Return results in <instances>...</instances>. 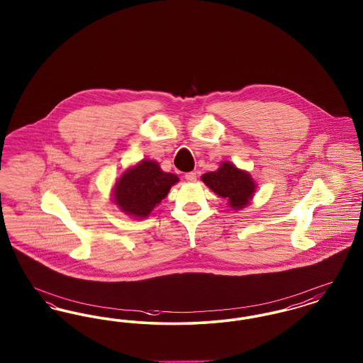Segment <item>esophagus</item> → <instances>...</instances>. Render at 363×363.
Listing matches in <instances>:
<instances>
[{
  "label": "esophagus",
  "instance_id": "esophagus-1",
  "mask_svg": "<svg viewBox=\"0 0 363 363\" xmlns=\"http://www.w3.org/2000/svg\"><path fill=\"white\" fill-rule=\"evenodd\" d=\"M185 179L188 181V182H194L196 179H197V174L193 173V172H190V173L185 174Z\"/></svg>",
  "mask_w": 363,
  "mask_h": 363
}]
</instances>
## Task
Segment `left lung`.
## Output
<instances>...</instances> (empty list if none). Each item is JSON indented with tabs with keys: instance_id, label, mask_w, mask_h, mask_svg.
<instances>
[{
	"instance_id": "left-lung-1",
	"label": "left lung",
	"mask_w": 363,
	"mask_h": 363,
	"mask_svg": "<svg viewBox=\"0 0 363 363\" xmlns=\"http://www.w3.org/2000/svg\"><path fill=\"white\" fill-rule=\"evenodd\" d=\"M201 179L218 196L227 199L230 207L235 209L245 207L256 189L250 175L228 162H225L216 172L204 174Z\"/></svg>"
}]
</instances>
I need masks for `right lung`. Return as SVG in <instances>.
I'll return each instance as SVG.
<instances>
[{"instance_id":"obj_1","label":"right lung","mask_w":363,"mask_h":363,"mask_svg":"<svg viewBox=\"0 0 363 363\" xmlns=\"http://www.w3.org/2000/svg\"><path fill=\"white\" fill-rule=\"evenodd\" d=\"M178 177L164 173L152 160H143L125 172L116 184V204L135 218H147L167 196Z\"/></svg>"}]
</instances>
